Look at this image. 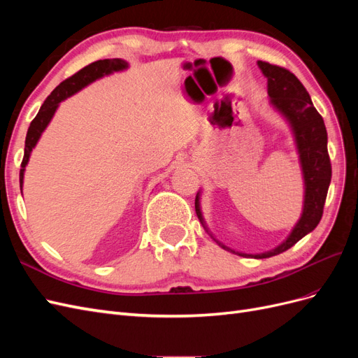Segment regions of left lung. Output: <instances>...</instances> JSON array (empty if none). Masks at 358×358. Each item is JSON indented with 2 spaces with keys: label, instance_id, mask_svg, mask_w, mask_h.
<instances>
[{
  "label": "left lung",
  "instance_id": "1",
  "mask_svg": "<svg viewBox=\"0 0 358 358\" xmlns=\"http://www.w3.org/2000/svg\"><path fill=\"white\" fill-rule=\"evenodd\" d=\"M258 67L267 78V94L276 112L282 115L294 136L299 161L301 167L303 182H305V197H303V210L300 220L292 227L287 239L262 254H243L236 252L234 249L225 246L209 231L203 218L200 206V191L196 196V213L204 230L210 234L212 239L221 248L233 254L251 258H268L282 254L292 245H296L301 237H305L320 224L324 203H326L327 191L331 180V164L327 152V129L324 125L322 116L312 104L310 96L305 86L291 71L272 66V64L258 61Z\"/></svg>",
  "mask_w": 358,
  "mask_h": 358
}]
</instances>
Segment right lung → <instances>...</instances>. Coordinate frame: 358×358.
<instances>
[{
    "label": "right lung",
    "mask_w": 358,
    "mask_h": 358,
    "mask_svg": "<svg viewBox=\"0 0 358 358\" xmlns=\"http://www.w3.org/2000/svg\"><path fill=\"white\" fill-rule=\"evenodd\" d=\"M127 69H128V62L121 58L95 61V62L90 64V66L82 69L80 71L73 74L71 78H69L67 80L59 83L57 88L52 91V94L48 96L46 101L43 103L37 116L32 119V122L29 124V128H28L27 138H25L24 159H22V164H20V173H19L20 192H22L24 173H25V167L29 161L32 149L36 148L43 131H45L46 127L52 121V117H53V115H55L59 103L67 100L69 96L74 95L76 92H79L80 90L85 88V86H88L90 83L95 82L96 79H101V78H104V76H109L116 71H124Z\"/></svg>",
    "instance_id": "1"
}]
</instances>
